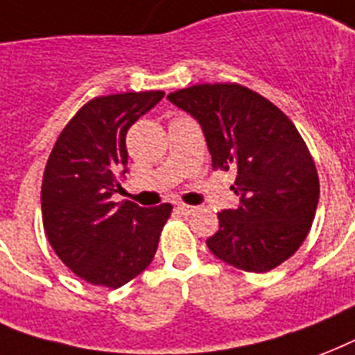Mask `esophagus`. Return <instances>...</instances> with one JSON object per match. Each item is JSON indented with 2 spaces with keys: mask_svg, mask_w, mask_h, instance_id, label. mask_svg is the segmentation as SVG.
<instances>
[{
  "mask_svg": "<svg viewBox=\"0 0 355 355\" xmlns=\"http://www.w3.org/2000/svg\"><path fill=\"white\" fill-rule=\"evenodd\" d=\"M175 211L180 213V215H192L194 211H196V207L194 205H187V203H180L178 207H175Z\"/></svg>",
  "mask_w": 355,
  "mask_h": 355,
  "instance_id": "obj_1",
  "label": "esophagus"
}]
</instances>
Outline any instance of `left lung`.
<instances>
[{
	"label": "left lung",
	"mask_w": 355,
	"mask_h": 355,
	"mask_svg": "<svg viewBox=\"0 0 355 355\" xmlns=\"http://www.w3.org/2000/svg\"><path fill=\"white\" fill-rule=\"evenodd\" d=\"M168 100L203 129L213 170H235L237 209L218 213L213 254L246 272H268L306 241L317 213L318 174L307 144L272 101L237 83L192 85Z\"/></svg>",
	"instance_id": "obj_1"
}]
</instances>
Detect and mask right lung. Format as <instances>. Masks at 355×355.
<instances>
[{
    "label": "right lung",
    "instance_id": "1",
    "mask_svg": "<svg viewBox=\"0 0 355 355\" xmlns=\"http://www.w3.org/2000/svg\"><path fill=\"white\" fill-rule=\"evenodd\" d=\"M163 90L98 96L60 131L42 178L44 232L59 259L92 285L118 289L146 270L172 205L112 202L125 175L128 129Z\"/></svg>",
    "mask_w": 355,
    "mask_h": 355
}]
</instances>
